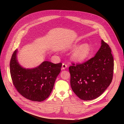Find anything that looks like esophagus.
Wrapping results in <instances>:
<instances>
[{
    "label": "esophagus",
    "instance_id": "esophagus-1",
    "mask_svg": "<svg viewBox=\"0 0 124 124\" xmlns=\"http://www.w3.org/2000/svg\"><path fill=\"white\" fill-rule=\"evenodd\" d=\"M67 67V65L65 63H63L62 66V69H65Z\"/></svg>",
    "mask_w": 124,
    "mask_h": 124
}]
</instances>
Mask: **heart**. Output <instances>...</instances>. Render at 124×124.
<instances>
[{
	"mask_svg": "<svg viewBox=\"0 0 124 124\" xmlns=\"http://www.w3.org/2000/svg\"><path fill=\"white\" fill-rule=\"evenodd\" d=\"M78 45L79 43H75L73 45L70 46L69 49H75ZM90 50L91 48L90 45L87 43H84L80 45L74 51L72 55V58L74 60L77 62L83 61L89 56Z\"/></svg>",
	"mask_w": 124,
	"mask_h": 124,
	"instance_id": "heart-1",
	"label": "heart"
}]
</instances>
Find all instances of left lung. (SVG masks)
Returning <instances> with one entry per match:
<instances>
[{
    "label": "left lung",
    "instance_id": "obj_1",
    "mask_svg": "<svg viewBox=\"0 0 124 124\" xmlns=\"http://www.w3.org/2000/svg\"><path fill=\"white\" fill-rule=\"evenodd\" d=\"M101 45L93 57L82 64L73 63L69 67L71 88L83 101L100 96L113 79L114 63L112 51L102 40Z\"/></svg>",
    "mask_w": 124,
    "mask_h": 124
}]
</instances>
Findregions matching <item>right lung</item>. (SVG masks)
Here are the masks:
<instances>
[{
  "label": "right lung",
  "mask_w": 124,
  "mask_h": 124,
  "mask_svg": "<svg viewBox=\"0 0 124 124\" xmlns=\"http://www.w3.org/2000/svg\"><path fill=\"white\" fill-rule=\"evenodd\" d=\"M16 50L10 61L12 81L17 92L25 98L34 101L47 99L53 88L62 64L44 61L32 69L22 67L17 62Z\"/></svg>",
  "instance_id": "1"
}]
</instances>
